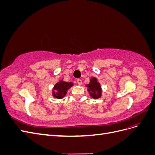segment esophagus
<instances>
[{
	"mask_svg": "<svg viewBox=\"0 0 155 155\" xmlns=\"http://www.w3.org/2000/svg\"><path fill=\"white\" fill-rule=\"evenodd\" d=\"M77 83H78V85H82V81H81V79H77Z\"/></svg>",
	"mask_w": 155,
	"mask_h": 155,
	"instance_id": "esophagus-1",
	"label": "esophagus"
}]
</instances>
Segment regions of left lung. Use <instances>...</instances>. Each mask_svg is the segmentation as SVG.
Masks as SVG:
<instances>
[{"instance_id":"obj_1","label":"left lung","mask_w":155,"mask_h":155,"mask_svg":"<svg viewBox=\"0 0 155 155\" xmlns=\"http://www.w3.org/2000/svg\"><path fill=\"white\" fill-rule=\"evenodd\" d=\"M88 87V91L90 92V94L92 97L94 99H97L101 97V88L100 84L97 81V79L92 78L91 79V82L88 85H87Z\"/></svg>"}]
</instances>
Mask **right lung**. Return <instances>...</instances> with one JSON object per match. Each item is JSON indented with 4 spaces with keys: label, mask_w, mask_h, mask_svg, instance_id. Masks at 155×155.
<instances>
[{
    "label": "right lung",
    "mask_w": 155,
    "mask_h": 155,
    "mask_svg": "<svg viewBox=\"0 0 155 155\" xmlns=\"http://www.w3.org/2000/svg\"><path fill=\"white\" fill-rule=\"evenodd\" d=\"M73 86V83L71 82H65L61 81L58 83L54 87L53 96L58 99H61L67 94V91L71 87Z\"/></svg>",
    "instance_id": "right-lung-1"
}]
</instances>
